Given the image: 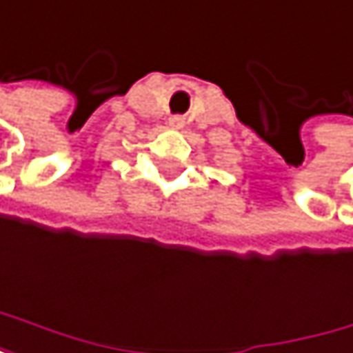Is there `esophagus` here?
<instances>
[{"label":"esophagus","instance_id":"1","mask_svg":"<svg viewBox=\"0 0 353 353\" xmlns=\"http://www.w3.org/2000/svg\"><path fill=\"white\" fill-rule=\"evenodd\" d=\"M168 124H170L172 128H181V126L185 124V118H183V116H170V118H168Z\"/></svg>","mask_w":353,"mask_h":353}]
</instances>
